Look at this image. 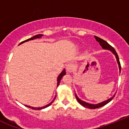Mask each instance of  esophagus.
<instances>
[{
  "label": "esophagus",
  "instance_id": "34e87169",
  "mask_svg": "<svg viewBox=\"0 0 129 129\" xmlns=\"http://www.w3.org/2000/svg\"><path fill=\"white\" fill-rule=\"evenodd\" d=\"M74 68H75V66H74L73 63H69L67 65V66H66V70H67V71H68V73H71L73 71Z\"/></svg>",
  "mask_w": 129,
  "mask_h": 129
}]
</instances>
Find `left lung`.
<instances>
[{
	"label": "left lung",
	"mask_w": 129,
	"mask_h": 129,
	"mask_svg": "<svg viewBox=\"0 0 129 129\" xmlns=\"http://www.w3.org/2000/svg\"><path fill=\"white\" fill-rule=\"evenodd\" d=\"M95 38L96 41H98L99 43V45L102 47V48L103 49H105V50H108V51H111L113 54H114L115 56H116V60H117V64H118L119 66V73L121 72V64H120V62H119V57L118 55H117V52L116 51H115V49L112 47L111 45H110L105 40H102L101 38H99L97 36H95ZM114 96H115V94H114V95L112 96V97H110V99H107V100L103 102H101L100 103H97V104H91V103H86V102L84 101L81 100L80 99H79L78 97V96L77 95V94L75 93V97L76 99H77V100L78 101V102L82 106H83L84 107H86V108H90V109H95V108H100V107H102V106H105V105H106L107 103H108L109 102L111 101L112 100V99L114 98Z\"/></svg>",
	"instance_id": "left-lung-1"
}]
</instances>
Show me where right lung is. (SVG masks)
Segmentation results:
<instances>
[{
    "label": "right lung",
    "instance_id": "right-lung-1",
    "mask_svg": "<svg viewBox=\"0 0 129 129\" xmlns=\"http://www.w3.org/2000/svg\"><path fill=\"white\" fill-rule=\"evenodd\" d=\"M43 36V34H38V35L34 36L32 37V38H29V39H28V40H25V41H23V42L20 43V44H22V43H24V42H27V41H30V40H36V39H40V38H41V37ZM66 74V69H63V71H61V73H60V75H58V78H57V86H59V84H60V80H61V78H62V77H63V75H65ZM56 96H55V97L54 98L53 100L52 101V102H51L50 103L48 104V105H45V106H42V107H38V108H36V107H33V106H28V105H25V106H26V107H28V108H32V109H33V110H41V109H43V108H47V107H48V106H50V105H51V104L52 103H53V101H54V99H55V98H56Z\"/></svg>",
    "mask_w": 129,
    "mask_h": 129
}]
</instances>
